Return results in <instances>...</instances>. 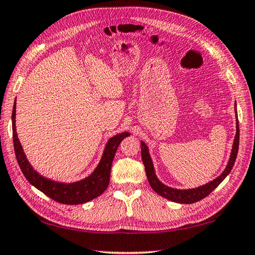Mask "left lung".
I'll return each mask as SVG.
<instances>
[{"label":"left lung","instance_id":"8db88e82","mask_svg":"<svg viewBox=\"0 0 255 255\" xmlns=\"http://www.w3.org/2000/svg\"><path fill=\"white\" fill-rule=\"evenodd\" d=\"M235 108H237V104H235ZM235 114H237V109H235ZM239 141H240V131H239V121L237 118V133H235L231 154H230V158L227 166H225L224 171L221 173V174L214 179L213 181H210L209 183L203 184L198 187H194V189H186V190H180V189H174V187L167 186L163 184L162 182L157 179L155 174L154 165H153V161L150 155V151H148V147L145 143L141 141V154H142V161L144 167H145L146 176L148 180V183H150L151 187L154 190L157 194H160L163 198H165L173 202L176 203H183V204H191L195 203L198 201L204 199L205 196H208L211 192H212L215 187H217L221 182H222L225 177L229 175V173L231 172L232 167L234 165V162L237 160V154L239 151Z\"/></svg>","mask_w":255,"mask_h":255}]
</instances>
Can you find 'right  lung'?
Segmentation results:
<instances>
[{
  "label": "right lung",
  "mask_w": 255,
  "mask_h": 255,
  "mask_svg": "<svg viewBox=\"0 0 255 255\" xmlns=\"http://www.w3.org/2000/svg\"><path fill=\"white\" fill-rule=\"evenodd\" d=\"M15 117L16 99L14 101L13 105L12 129L14 151H15V156L21 171L23 172L24 176L26 177V180L33 186L43 192L49 198L62 204H83L102 194L109 185L112 162L120 143L122 142L124 137L131 135L128 132H122L110 137L107 144H105L102 157H101L99 164L95 167L94 171L82 180L72 182V183H64V182H57L41 175L31 165L25 153H24L22 144L20 140H18L15 127Z\"/></svg>",
  "instance_id": "obj_1"
}]
</instances>
